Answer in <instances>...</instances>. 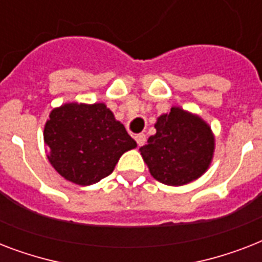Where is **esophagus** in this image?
Masks as SVG:
<instances>
[{"label":"esophagus","instance_id":"esophagus-1","mask_svg":"<svg viewBox=\"0 0 262 262\" xmlns=\"http://www.w3.org/2000/svg\"><path fill=\"white\" fill-rule=\"evenodd\" d=\"M135 140L139 147H143L144 144H145V141H147V136L144 135V133H139V135H136Z\"/></svg>","mask_w":262,"mask_h":262}]
</instances>
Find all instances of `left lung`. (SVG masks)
<instances>
[{
	"label": "left lung",
	"instance_id": "obj_1",
	"mask_svg": "<svg viewBox=\"0 0 262 262\" xmlns=\"http://www.w3.org/2000/svg\"><path fill=\"white\" fill-rule=\"evenodd\" d=\"M156 135L140 148L144 162L155 179L181 186L200 178L211 164L215 139L203 119L172 107L155 123Z\"/></svg>",
	"mask_w": 262,
	"mask_h": 262
}]
</instances>
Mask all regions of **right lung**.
<instances>
[{
    "label": "right lung",
    "instance_id": "obj_1",
    "mask_svg": "<svg viewBox=\"0 0 262 262\" xmlns=\"http://www.w3.org/2000/svg\"><path fill=\"white\" fill-rule=\"evenodd\" d=\"M43 137L53 167L81 186L106 178L123 152L137 147L104 103H67L54 108Z\"/></svg>",
    "mask_w": 262,
    "mask_h": 262
}]
</instances>
